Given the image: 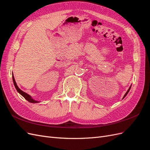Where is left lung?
Returning a JSON list of instances; mask_svg holds the SVG:
<instances>
[{
  "mask_svg": "<svg viewBox=\"0 0 150 150\" xmlns=\"http://www.w3.org/2000/svg\"><path fill=\"white\" fill-rule=\"evenodd\" d=\"M131 86H130V87L129 88V89H128V91H127V92L125 93V94L124 95V96H123V98H122V99H124L125 97H126V95L127 94H128V93H129V90H130V89H131Z\"/></svg>",
  "mask_w": 150,
  "mask_h": 150,
  "instance_id": "1",
  "label": "left lung"
}]
</instances>
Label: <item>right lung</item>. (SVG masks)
<instances>
[{"label": "right lung", "instance_id": "obj_1", "mask_svg": "<svg viewBox=\"0 0 150 150\" xmlns=\"http://www.w3.org/2000/svg\"><path fill=\"white\" fill-rule=\"evenodd\" d=\"M12 79H13V84H14V86H15V88H16V90L17 91V92L19 93L20 94H21L22 96H23V97L26 99L27 101H28L29 102L32 103H39V101L34 100V99L33 98H32L29 94H28V93H25V92H24V91H22L20 88H19V87H18L17 84H16V81H15L14 77H13V74H12Z\"/></svg>", "mask_w": 150, "mask_h": 150}]
</instances>
